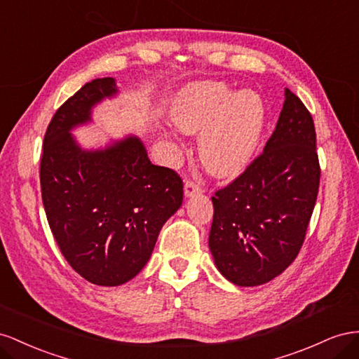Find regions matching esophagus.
I'll return each instance as SVG.
<instances>
[{"label": "esophagus", "mask_w": 359, "mask_h": 359, "mask_svg": "<svg viewBox=\"0 0 359 359\" xmlns=\"http://www.w3.org/2000/svg\"><path fill=\"white\" fill-rule=\"evenodd\" d=\"M198 192H203V187H200L197 182H194V180L185 182V196L187 197H191V196H194V194H198Z\"/></svg>", "instance_id": "obj_1"}]
</instances>
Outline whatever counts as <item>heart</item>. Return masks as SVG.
Here are the masks:
<instances>
[{
  "instance_id": "1",
  "label": "heart",
  "mask_w": 359,
  "mask_h": 359,
  "mask_svg": "<svg viewBox=\"0 0 359 359\" xmlns=\"http://www.w3.org/2000/svg\"><path fill=\"white\" fill-rule=\"evenodd\" d=\"M171 118L187 134H200V156L208 171L236 176L251 162L264 125V105L252 91L231 95L224 83H196L176 99Z\"/></svg>"
}]
</instances>
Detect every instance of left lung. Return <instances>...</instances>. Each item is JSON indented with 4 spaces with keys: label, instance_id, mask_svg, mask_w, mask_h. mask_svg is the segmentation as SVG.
<instances>
[{
    "label": "left lung",
    "instance_id": "8db88e82",
    "mask_svg": "<svg viewBox=\"0 0 359 359\" xmlns=\"http://www.w3.org/2000/svg\"><path fill=\"white\" fill-rule=\"evenodd\" d=\"M319 183L313 117L285 88L263 151L212 197L209 248L225 278L252 287L289 268L305 241Z\"/></svg>",
    "mask_w": 359,
    "mask_h": 359
}]
</instances>
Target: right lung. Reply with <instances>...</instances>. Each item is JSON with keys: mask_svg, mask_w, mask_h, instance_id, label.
<instances>
[{"mask_svg": "<svg viewBox=\"0 0 359 359\" xmlns=\"http://www.w3.org/2000/svg\"><path fill=\"white\" fill-rule=\"evenodd\" d=\"M117 93L112 78L87 83L50 120L40 159L48 224L61 254L87 281L120 285L144 268L162 225L183 201V182L153 165L137 137L86 151L69 132Z\"/></svg>", "mask_w": 359, "mask_h": 359, "instance_id": "obj_1", "label": "right lung"}]
</instances>
